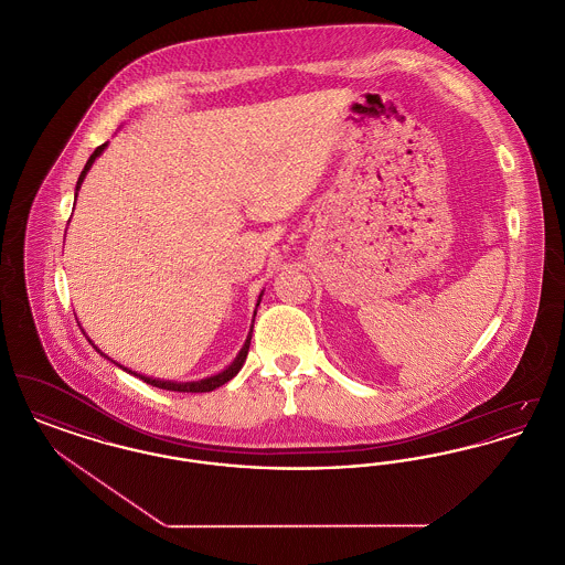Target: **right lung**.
Masks as SVG:
<instances>
[{
	"label": "right lung",
	"mask_w": 565,
	"mask_h": 565,
	"mask_svg": "<svg viewBox=\"0 0 565 565\" xmlns=\"http://www.w3.org/2000/svg\"><path fill=\"white\" fill-rule=\"evenodd\" d=\"M106 146H108V143H102V146L90 154V159L86 161V164H84L81 178H78V184H76V196H78V190H81L82 182H84V178H86L88 169L93 167V162H95L97 157H102V152L106 150ZM260 296H258L256 307L260 305ZM254 316H256V311H254ZM249 332H252V330H249ZM249 341H252V334H247V339H245V343H243L242 351L237 353V358L233 360V364H231V366H226L222 373H217V375L214 376H207V379H201V381H186V383H178V381H162V379H152V376L139 375V373H135V371H129V369L120 366V364H118V362H114V360H111V362H114V364H118L122 371H127V373H131V375L139 376L143 383L154 385V387H161V390H169V392H194V394H196V392H212V390L220 387V385H224L226 381H231L233 376L237 375V373L242 371L243 362H245L247 351H249ZM88 343L95 348V343H93L90 339H88ZM95 350L99 351L104 358H108V355H106L104 351L99 350V348H95Z\"/></svg>",
	"instance_id": "obj_1"
}]
</instances>
